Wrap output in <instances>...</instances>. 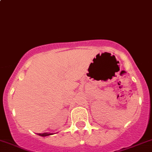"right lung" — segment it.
<instances>
[{"label":"right lung","mask_w":152,"mask_h":152,"mask_svg":"<svg viewBox=\"0 0 152 152\" xmlns=\"http://www.w3.org/2000/svg\"><path fill=\"white\" fill-rule=\"evenodd\" d=\"M39 135H40V136H42V137H45V136H48V135H50V134H50V133H48V132H45V133H42V134H40V133H39Z\"/></svg>","instance_id":"1"}]
</instances>
